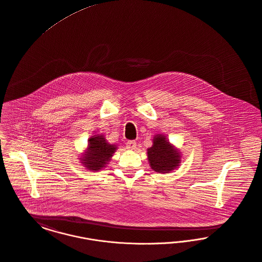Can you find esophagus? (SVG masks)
I'll return each mask as SVG.
<instances>
[{"instance_id":"obj_1","label":"esophagus","mask_w":262,"mask_h":262,"mask_svg":"<svg viewBox=\"0 0 262 262\" xmlns=\"http://www.w3.org/2000/svg\"><path fill=\"white\" fill-rule=\"evenodd\" d=\"M126 148L127 149H130V150H134L137 148V142L136 140H128L126 142Z\"/></svg>"}]
</instances>
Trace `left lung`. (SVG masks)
I'll use <instances>...</instances> for the list:
<instances>
[{"instance_id":"8db88e82","label":"left lung","mask_w":262,"mask_h":262,"mask_svg":"<svg viewBox=\"0 0 262 262\" xmlns=\"http://www.w3.org/2000/svg\"><path fill=\"white\" fill-rule=\"evenodd\" d=\"M147 158L151 169L158 173H168L177 168L181 161L179 150L163 135L154 137L152 146L147 149Z\"/></svg>"}]
</instances>
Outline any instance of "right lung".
Segmentation results:
<instances>
[{
	"instance_id": "add662e5",
	"label": "right lung",
	"mask_w": 262,
	"mask_h": 262,
	"mask_svg": "<svg viewBox=\"0 0 262 262\" xmlns=\"http://www.w3.org/2000/svg\"><path fill=\"white\" fill-rule=\"evenodd\" d=\"M116 150L117 146L110 144L104 136H93L89 139L87 150L83 154L80 160L87 169L100 171L108 164Z\"/></svg>"
}]
</instances>
